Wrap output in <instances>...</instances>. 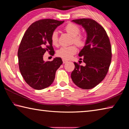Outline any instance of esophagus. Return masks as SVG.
Masks as SVG:
<instances>
[{"instance_id": "34e87169", "label": "esophagus", "mask_w": 129, "mask_h": 129, "mask_svg": "<svg viewBox=\"0 0 129 129\" xmlns=\"http://www.w3.org/2000/svg\"><path fill=\"white\" fill-rule=\"evenodd\" d=\"M62 62H63V64H65V63L67 62L68 61H67V60H65L64 59H62Z\"/></svg>"}]
</instances>
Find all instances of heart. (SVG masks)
Instances as JSON below:
<instances>
[{
  "label": "heart",
  "instance_id": "obj_1",
  "mask_svg": "<svg viewBox=\"0 0 129 129\" xmlns=\"http://www.w3.org/2000/svg\"><path fill=\"white\" fill-rule=\"evenodd\" d=\"M65 30L68 34L73 36V43L76 44L78 47H81L84 46L85 44V39L83 36L79 34L80 28L77 24L72 23L68 24L65 26ZM51 40L52 44L54 46H57L58 41L57 32L54 31L52 33ZM76 52H77V48L75 45L62 47L57 51V55L64 60H68Z\"/></svg>",
  "mask_w": 129,
  "mask_h": 129
}]
</instances>
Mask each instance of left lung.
<instances>
[{
    "mask_svg": "<svg viewBox=\"0 0 129 129\" xmlns=\"http://www.w3.org/2000/svg\"><path fill=\"white\" fill-rule=\"evenodd\" d=\"M72 21L82 25L87 35L85 46L78 54L83 56L85 65L74 62L72 80L80 88L92 89L104 79L108 72L112 60L110 40L104 28L93 19L84 18Z\"/></svg>",
    "mask_w": 129,
    "mask_h": 129,
    "instance_id": "1",
    "label": "left lung"
}]
</instances>
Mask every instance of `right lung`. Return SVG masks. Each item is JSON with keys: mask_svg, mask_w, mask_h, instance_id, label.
I'll list each match as a JSON object with an SVG mask.
<instances>
[{"mask_svg": "<svg viewBox=\"0 0 129 129\" xmlns=\"http://www.w3.org/2000/svg\"><path fill=\"white\" fill-rule=\"evenodd\" d=\"M64 22L54 19H43L32 23L21 39L17 52L19 67L25 82L36 90L49 86L55 78L56 72L62 64L60 57L45 62L46 52L53 56L51 38L56 28Z\"/></svg>", "mask_w": 129, "mask_h": 129, "instance_id": "obj_1", "label": "right lung"}]
</instances>
